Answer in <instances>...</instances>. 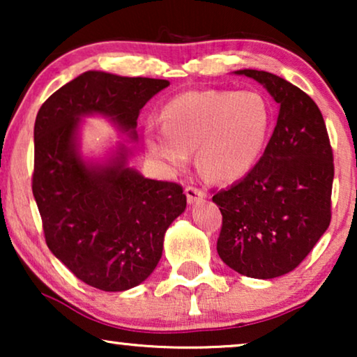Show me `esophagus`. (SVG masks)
<instances>
[{
    "label": "esophagus",
    "mask_w": 357,
    "mask_h": 357,
    "mask_svg": "<svg viewBox=\"0 0 357 357\" xmlns=\"http://www.w3.org/2000/svg\"><path fill=\"white\" fill-rule=\"evenodd\" d=\"M185 195H187V199H188L190 204L198 203L199 199L206 198V192H204L203 188L195 187V185H188V187L185 188Z\"/></svg>",
    "instance_id": "34e87169"
}]
</instances>
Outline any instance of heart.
Returning <instances> with one entry per match:
<instances>
[{"mask_svg": "<svg viewBox=\"0 0 357 357\" xmlns=\"http://www.w3.org/2000/svg\"><path fill=\"white\" fill-rule=\"evenodd\" d=\"M271 128V107L260 92L197 89L165 104L162 125H146L144 144L169 169L183 167L197 151L208 178L234 182L260 159Z\"/></svg>", "mask_w": 357, "mask_h": 357, "instance_id": "b5f03b06", "label": "heart"}]
</instances>
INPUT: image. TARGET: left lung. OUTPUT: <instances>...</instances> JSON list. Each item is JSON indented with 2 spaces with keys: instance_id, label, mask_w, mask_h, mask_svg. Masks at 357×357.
I'll return each mask as SVG.
<instances>
[{
  "instance_id": "left-lung-1",
  "label": "left lung",
  "mask_w": 357,
  "mask_h": 357,
  "mask_svg": "<svg viewBox=\"0 0 357 357\" xmlns=\"http://www.w3.org/2000/svg\"><path fill=\"white\" fill-rule=\"evenodd\" d=\"M236 73L265 86L280 114L255 167L214 193L222 214L218 253L243 276L271 280L299 266L330 226L333 149L304 91L266 71Z\"/></svg>"
}]
</instances>
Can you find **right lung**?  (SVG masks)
Returning a JSON list of instances; mask_svg holds the SVG:
<instances>
[{"instance_id":"1","label":"right lung","mask_w":357,"mask_h":357,"mask_svg":"<svg viewBox=\"0 0 357 357\" xmlns=\"http://www.w3.org/2000/svg\"><path fill=\"white\" fill-rule=\"evenodd\" d=\"M165 79L86 71L43 102L33 126L32 193L53 255L86 284L125 291L162 257L164 234L183 213L180 183L126 167V149L107 165H87L76 149L82 115L109 116L136 138V120Z\"/></svg>"}]
</instances>
